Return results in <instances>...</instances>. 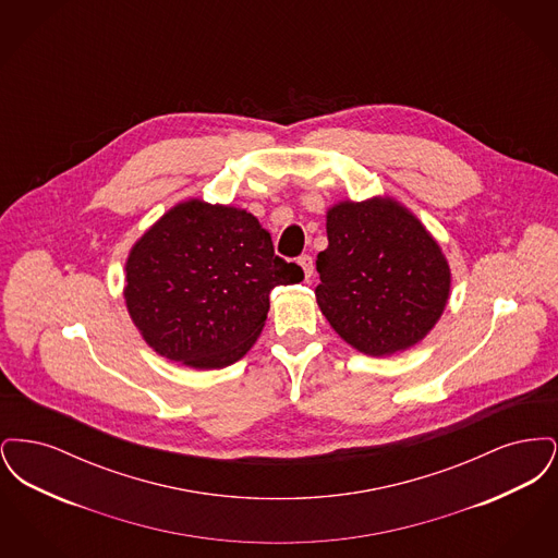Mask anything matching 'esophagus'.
<instances>
[{"label":"esophagus","mask_w":558,"mask_h":558,"mask_svg":"<svg viewBox=\"0 0 558 558\" xmlns=\"http://www.w3.org/2000/svg\"><path fill=\"white\" fill-rule=\"evenodd\" d=\"M296 264H299L301 269H303V274H305V280H310V278L314 276V259H312L310 255H301V257L296 259Z\"/></svg>","instance_id":"obj_1"}]
</instances>
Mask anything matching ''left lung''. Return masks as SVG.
Masks as SVG:
<instances>
[{"instance_id":"1","label":"left lung","mask_w":558,"mask_h":558,"mask_svg":"<svg viewBox=\"0 0 558 558\" xmlns=\"http://www.w3.org/2000/svg\"><path fill=\"white\" fill-rule=\"evenodd\" d=\"M318 255L319 310L337 335L366 355L421 343L450 299L448 259L398 201H343L326 213Z\"/></svg>"}]
</instances>
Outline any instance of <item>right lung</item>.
<instances>
[{"label": "right lung", "mask_w": 558, "mask_h": 558, "mask_svg": "<svg viewBox=\"0 0 558 558\" xmlns=\"http://www.w3.org/2000/svg\"><path fill=\"white\" fill-rule=\"evenodd\" d=\"M125 303L144 341L190 368H226L253 347L269 291L303 269L274 255L255 215L190 198L133 244Z\"/></svg>", "instance_id": "obj_1"}]
</instances>
